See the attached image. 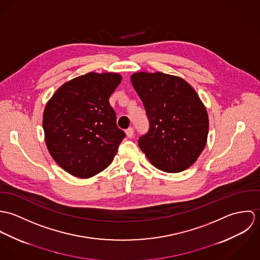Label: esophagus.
Segmentation results:
<instances>
[{
	"mask_svg": "<svg viewBox=\"0 0 260 260\" xmlns=\"http://www.w3.org/2000/svg\"><path fill=\"white\" fill-rule=\"evenodd\" d=\"M125 133H126V135H127L128 138H132V137L134 136V129H133L132 127H130V128H128V129L125 131Z\"/></svg>",
	"mask_w": 260,
	"mask_h": 260,
	"instance_id": "obj_1",
	"label": "esophagus"
}]
</instances>
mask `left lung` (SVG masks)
Returning a JSON list of instances; mask_svg holds the SVG:
<instances>
[{"label":"left lung","instance_id":"1","mask_svg":"<svg viewBox=\"0 0 260 260\" xmlns=\"http://www.w3.org/2000/svg\"><path fill=\"white\" fill-rule=\"evenodd\" d=\"M131 83L149 120L138 145L158 169L177 173L189 168L206 145L208 114L184 79L161 72H138Z\"/></svg>","mask_w":260,"mask_h":260}]
</instances>
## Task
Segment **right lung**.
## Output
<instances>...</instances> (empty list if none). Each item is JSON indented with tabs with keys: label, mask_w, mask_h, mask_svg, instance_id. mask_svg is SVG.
<instances>
[{
	"label": "right lung",
	"mask_w": 260,
	"mask_h": 260,
	"mask_svg": "<svg viewBox=\"0 0 260 260\" xmlns=\"http://www.w3.org/2000/svg\"><path fill=\"white\" fill-rule=\"evenodd\" d=\"M122 80L117 73L79 76L63 84L43 114L45 142L66 172L90 178L111 164L125 137L109 98Z\"/></svg>",
	"instance_id": "right-lung-1"
}]
</instances>
